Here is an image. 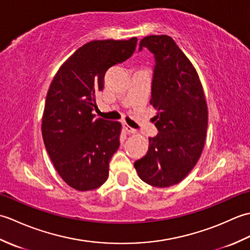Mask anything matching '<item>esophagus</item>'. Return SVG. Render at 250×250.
I'll list each match as a JSON object with an SVG mask.
<instances>
[{
	"instance_id": "34e87169",
	"label": "esophagus",
	"mask_w": 250,
	"mask_h": 250,
	"mask_svg": "<svg viewBox=\"0 0 250 250\" xmlns=\"http://www.w3.org/2000/svg\"><path fill=\"white\" fill-rule=\"evenodd\" d=\"M124 128H125V132H126V133H128V134H134V133H136V130L133 129V128H131V126L128 125H125Z\"/></svg>"
}]
</instances>
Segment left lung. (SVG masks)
<instances>
[{
	"label": "left lung",
	"mask_w": 250,
	"mask_h": 250,
	"mask_svg": "<svg viewBox=\"0 0 250 250\" xmlns=\"http://www.w3.org/2000/svg\"><path fill=\"white\" fill-rule=\"evenodd\" d=\"M155 56L150 104L159 133L146 155L135 161L140 178L153 187L176 185L194 167L207 130L206 100L192 63L172 37L149 35L140 42Z\"/></svg>",
	"instance_id": "left-lung-1"
}]
</instances>
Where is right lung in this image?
Instances as JSON below:
<instances>
[{"instance_id":"add662e5","label":"right lung","mask_w":250,"mask_h":250,"mask_svg":"<svg viewBox=\"0 0 250 250\" xmlns=\"http://www.w3.org/2000/svg\"><path fill=\"white\" fill-rule=\"evenodd\" d=\"M136 43V37L89 42L63 63L50 83L42 133L58 174L74 189H97L108 177L121 125L95 118L92 111L106 71L129 59Z\"/></svg>"}]
</instances>
